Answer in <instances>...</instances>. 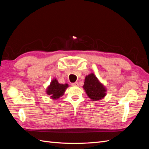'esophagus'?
Wrapping results in <instances>:
<instances>
[{
    "mask_svg": "<svg viewBox=\"0 0 149 149\" xmlns=\"http://www.w3.org/2000/svg\"><path fill=\"white\" fill-rule=\"evenodd\" d=\"M72 86H78V82H75V83H71Z\"/></svg>",
    "mask_w": 149,
    "mask_h": 149,
    "instance_id": "esophagus-1",
    "label": "esophagus"
}]
</instances>
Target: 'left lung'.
<instances>
[{"instance_id": "1", "label": "left lung", "mask_w": 149, "mask_h": 149, "mask_svg": "<svg viewBox=\"0 0 149 149\" xmlns=\"http://www.w3.org/2000/svg\"><path fill=\"white\" fill-rule=\"evenodd\" d=\"M84 83L83 88L92 101L101 100L106 96L107 91L106 88L93 73H90L86 76Z\"/></svg>"}]
</instances>
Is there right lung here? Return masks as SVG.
<instances>
[{"instance_id":"obj_1","label":"right lung","mask_w":149,"mask_h":149,"mask_svg":"<svg viewBox=\"0 0 149 149\" xmlns=\"http://www.w3.org/2000/svg\"><path fill=\"white\" fill-rule=\"evenodd\" d=\"M68 87V84H60L56 79H53L47 89V94L53 100H57L64 94L66 89Z\"/></svg>"}]
</instances>
